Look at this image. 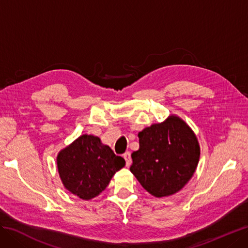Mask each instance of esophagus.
Instances as JSON below:
<instances>
[{"instance_id":"1","label":"esophagus","mask_w":248,"mask_h":248,"mask_svg":"<svg viewBox=\"0 0 248 248\" xmlns=\"http://www.w3.org/2000/svg\"><path fill=\"white\" fill-rule=\"evenodd\" d=\"M123 157H124V159H125V161H126V166H127V167H129L130 164H131V156H130V152H125V153L123 154Z\"/></svg>"}]
</instances>
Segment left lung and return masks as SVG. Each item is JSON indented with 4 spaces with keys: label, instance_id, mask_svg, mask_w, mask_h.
<instances>
[{
    "label": "left lung",
    "instance_id": "obj_1",
    "mask_svg": "<svg viewBox=\"0 0 248 248\" xmlns=\"http://www.w3.org/2000/svg\"><path fill=\"white\" fill-rule=\"evenodd\" d=\"M140 149L131 154L130 171L152 196L168 197L182 189L196 171L200 146L181 119L170 116L138 134Z\"/></svg>",
    "mask_w": 248,
    "mask_h": 248
}]
</instances>
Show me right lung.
Returning <instances> with one entry per match:
<instances>
[{
  "label": "right lung",
  "mask_w": 248,
  "mask_h": 248,
  "mask_svg": "<svg viewBox=\"0 0 248 248\" xmlns=\"http://www.w3.org/2000/svg\"><path fill=\"white\" fill-rule=\"evenodd\" d=\"M57 163L65 188L82 200H90L107 188L125 160L99 138L84 134L59 153Z\"/></svg>",
  "instance_id": "add662e5"
}]
</instances>
